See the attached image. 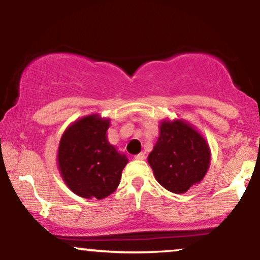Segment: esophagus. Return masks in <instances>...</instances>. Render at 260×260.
Returning a JSON list of instances; mask_svg holds the SVG:
<instances>
[{
  "label": "esophagus",
  "mask_w": 260,
  "mask_h": 260,
  "mask_svg": "<svg viewBox=\"0 0 260 260\" xmlns=\"http://www.w3.org/2000/svg\"><path fill=\"white\" fill-rule=\"evenodd\" d=\"M134 159H136V160H144L145 159V154L144 153H139V154L134 155Z\"/></svg>",
  "instance_id": "obj_1"
}]
</instances>
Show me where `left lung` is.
I'll list each match as a JSON object with an SVG mask.
<instances>
[{
    "label": "left lung",
    "mask_w": 260,
    "mask_h": 260,
    "mask_svg": "<svg viewBox=\"0 0 260 260\" xmlns=\"http://www.w3.org/2000/svg\"><path fill=\"white\" fill-rule=\"evenodd\" d=\"M155 178L174 193H184L203 180L210 162L205 139L182 121L162 122L156 144L148 157Z\"/></svg>",
    "instance_id": "1"
}]
</instances>
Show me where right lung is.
I'll return each mask as SVG.
<instances>
[{"label": "right lung", "mask_w": 260, "mask_h": 260, "mask_svg": "<svg viewBox=\"0 0 260 260\" xmlns=\"http://www.w3.org/2000/svg\"><path fill=\"white\" fill-rule=\"evenodd\" d=\"M109 120L86 116L66 129L58 147V168L72 192L103 199L115 192L128 162L107 142Z\"/></svg>", "instance_id": "right-lung-1"}]
</instances>
